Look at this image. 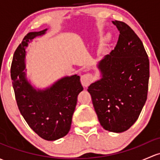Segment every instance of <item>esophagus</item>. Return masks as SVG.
I'll list each match as a JSON object with an SVG mask.
<instances>
[{"label": "esophagus", "mask_w": 160, "mask_h": 160, "mask_svg": "<svg viewBox=\"0 0 160 160\" xmlns=\"http://www.w3.org/2000/svg\"><path fill=\"white\" fill-rule=\"evenodd\" d=\"M92 80H93V77H92L91 74H90V73H86V74L82 75L81 78H80L82 85L85 87H88L91 83Z\"/></svg>", "instance_id": "34e87169"}]
</instances>
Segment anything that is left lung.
Here are the masks:
<instances>
[{
    "instance_id": "1",
    "label": "left lung",
    "mask_w": 160,
    "mask_h": 160,
    "mask_svg": "<svg viewBox=\"0 0 160 160\" xmlns=\"http://www.w3.org/2000/svg\"><path fill=\"white\" fill-rule=\"evenodd\" d=\"M112 23L120 31L118 41L97 65L101 78L87 90L102 128L122 132L133 125L147 101L149 61L130 27L122 21Z\"/></svg>"
}]
</instances>
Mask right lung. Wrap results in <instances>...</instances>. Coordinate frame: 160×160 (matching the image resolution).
I'll return each mask as SVG.
<instances>
[{
	"instance_id": "obj_1",
	"label": "right lung",
	"mask_w": 160,
	"mask_h": 160,
	"mask_svg": "<svg viewBox=\"0 0 160 160\" xmlns=\"http://www.w3.org/2000/svg\"><path fill=\"white\" fill-rule=\"evenodd\" d=\"M48 29L28 33L15 50L11 67L17 104L29 127L39 137L53 141L67 135L71 127L77 96L83 90L80 77H63L50 87L36 89L27 78L26 48L36 37Z\"/></svg>"
}]
</instances>
